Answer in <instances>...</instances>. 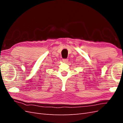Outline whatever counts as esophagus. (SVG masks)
<instances>
[{
  "label": "esophagus",
  "instance_id": "obj_1",
  "mask_svg": "<svg viewBox=\"0 0 123 123\" xmlns=\"http://www.w3.org/2000/svg\"><path fill=\"white\" fill-rule=\"evenodd\" d=\"M62 61H63V62H67L68 61V59H62Z\"/></svg>",
  "mask_w": 123,
  "mask_h": 123
}]
</instances>
